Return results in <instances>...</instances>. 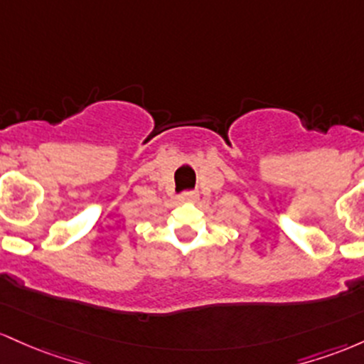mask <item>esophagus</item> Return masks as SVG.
<instances>
[{
  "mask_svg": "<svg viewBox=\"0 0 364 364\" xmlns=\"http://www.w3.org/2000/svg\"><path fill=\"white\" fill-rule=\"evenodd\" d=\"M178 199H181V203H194L198 199V193H183Z\"/></svg>",
  "mask_w": 364,
  "mask_h": 364,
  "instance_id": "34e87169",
  "label": "esophagus"
}]
</instances>
